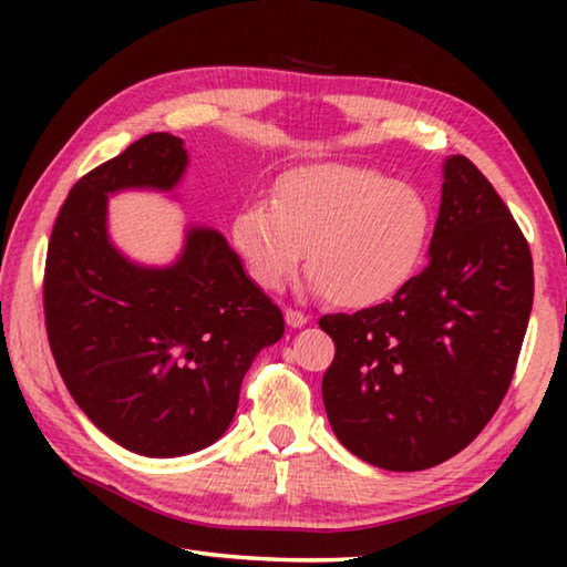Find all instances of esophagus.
Returning <instances> with one entry per match:
<instances>
[{"instance_id":"34e87169","label":"esophagus","mask_w":567,"mask_h":567,"mask_svg":"<svg viewBox=\"0 0 567 567\" xmlns=\"http://www.w3.org/2000/svg\"><path fill=\"white\" fill-rule=\"evenodd\" d=\"M285 322L290 324V328L297 330V328H305V324L310 322V318H307V315L300 312V310H292V307H287V310H285Z\"/></svg>"}]
</instances>
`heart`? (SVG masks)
<instances>
[{
    "mask_svg": "<svg viewBox=\"0 0 567 567\" xmlns=\"http://www.w3.org/2000/svg\"><path fill=\"white\" fill-rule=\"evenodd\" d=\"M433 229V207L417 187L375 167L318 162L287 172L275 199L239 209L233 243L265 290L285 287L307 257L315 290L344 310H364L417 275Z\"/></svg>",
    "mask_w": 567,
    "mask_h": 567,
    "instance_id": "obj_1",
    "label": "heart"
}]
</instances>
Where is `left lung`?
Instances as JSON below:
<instances>
[{"label":"left lung","mask_w":567,"mask_h":567,"mask_svg":"<svg viewBox=\"0 0 567 567\" xmlns=\"http://www.w3.org/2000/svg\"><path fill=\"white\" fill-rule=\"evenodd\" d=\"M425 270L392 300L324 315L322 400L364 463L412 473L480 435L511 388L533 307L527 239L473 162L447 157Z\"/></svg>","instance_id":"left-lung-1"}]
</instances>
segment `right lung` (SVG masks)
I'll return each mask as SVG.
<instances>
[{"mask_svg": "<svg viewBox=\"0 0 567 567\" xmlns=\"http://www.w3.org/2000/svg\"><path fill=\"white\" fill-rule=\"evenodd\" d=\"M185 169L182 140L152 132L87 172L44 265L47 338L66 390L104 435L147 457L223 437L255 354L285 332L280 307L217 229L189 227L169 267L132 262L110 243L112 192H169Z\"/></svg>", "mask_w": 567, "mask_h": 567, "instance_id": "right-lung-1", "label": "right lung"}]
</instances>
